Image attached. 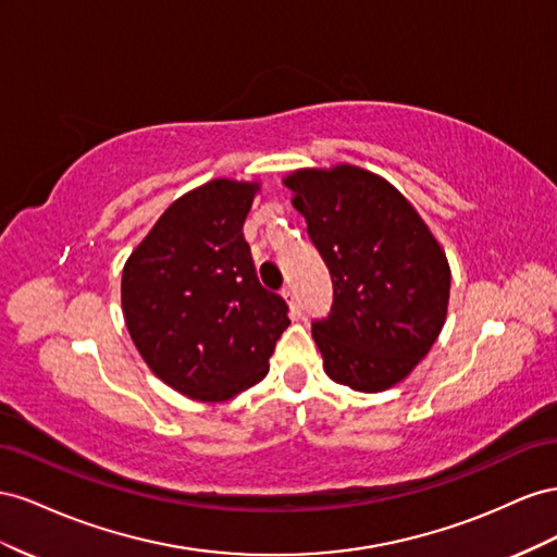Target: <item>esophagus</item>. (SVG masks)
Masks as SVG:
<instances>
[{"mask_svg":"<svg viewBox=\"0 0 557 557\" xmlns=\"http://www.w3.org/2000/svg\"><path fill=\"white\" fill-rule=\"evenodd\" d=\"M282 298L287 300V306H289L292 317H298V314H300V310H298V300H296V294H294V289H292V284H287V287L282 289Z\"/></svg>","mask_w":557,"mask_h":557,"instance_id":"esophagus-1","label":"esophagus"}]
</instances>
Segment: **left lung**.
Masks as SVG:
<instances>
[{
    "label": "left lung",
    "mask_w": 557,
    "mask_h": 557,
    "mask_svg": "<svg viewBox=\"0 0 557 557\" xmlns=\"http://www.w3.org/2000/svg\"><path fill=\"white\" fill-rule=\"evenodd\" d=\"M282 184L333 282L329 317L312 322L326 375L367 394L399 385L446 324V251L401 190L375 172L349 163L304 168Z\"/></svg>",
    "instance_id": "8db88e82"
}]
</instances>
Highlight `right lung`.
Masks as SVG:
<instances>
[{"mask_svg":"<svg viewBox=\"0 0 557 557\" xmlns=\"http://www.w3.org/2000/svg\"><path fill=\"white\" fill-rule=\"evenodd\" d=\"M259 182L212 180L158 216L123 265L121 308L147 367L188 399L228 401L265 377L289 326L243 226Z\"/></svg>","mask_w":557,"mask_h":557,"instance_id":"add662e5","label":"right lung"}]
</instances>
